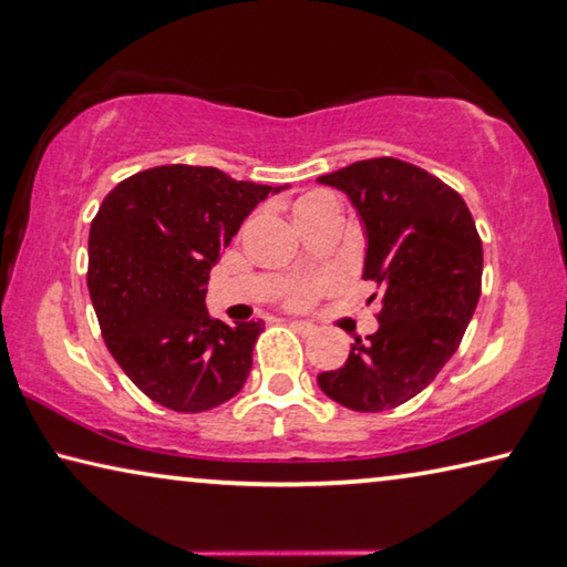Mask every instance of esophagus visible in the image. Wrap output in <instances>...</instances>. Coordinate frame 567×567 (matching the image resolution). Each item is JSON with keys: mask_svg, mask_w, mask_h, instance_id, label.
I'll return each mask as SVG.
<instances>
[{"mask_svg": "<svg viewBox=\"0 0 567 567\" xmlns=\"http://www.w3.org/2000/svg\"><path fill=\"white\" fill-rule=\"evenodd\" d=\"M290 326L300 332V336H316L318 332V326H312V322L308 320H292Z\"/></svg>", "mask_w": 567, "mask_h": 567, "instance_id": "obj_1", "label": "esophagus"}]
</instances>
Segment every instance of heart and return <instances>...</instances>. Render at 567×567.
I'll list each match as a JSON object with an SVG mask.
<instances>
[{
  "instance_id": "b5f03b06",
  "label": "heart",
  "mask_w": 567,
  "mask_h": 567,
  "mask_svg": "<svg viewBox=\"0 0 567 567\" xmlns=\"http://www.w3.org/2000/svg\"><path fill=\"white\" fill-rule=\"evenodd\" d=\"M332 204H336V199H332V196L326 194V192L305 194V196H300L298 202L292 204L295 221H302L305 217H308V214L322 209V206H332ZM316 290H318V285H300V287H295V290H292L290 300L292 302H305V300L312 298V292H316Z\"/></svg>"
}]
</instances>
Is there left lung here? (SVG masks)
<instances>
[{
	"instance_id": "obj_1",
	"label": "left lung",
	"mask_w": 567,
	"mask_h": 567,
	"mask_svg": "<svg viewBox=\"0 0 567 567\" xmlns=\"http://www.w3.org/2000/svg\"><path fill=\"white\" fill-rule=\"evenodd\" d=\"M318 182L355 206L368 239L363 280L381 287L379 330L355 338L318 385L350 411L396 409L460 348L482 292V239L462 196L401 158L355 161Z\"/></svg>"
}]
</instances>
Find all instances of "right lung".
<instances>
[{"instance_id": "obj_1", "label": "right lung", "mask_w": 567, "mask_h": 567, "mask_svg": "<svg viewBox=\"0 0 567 567\" xmlns=\"http://www.w3.org/2000/svg\"><path fill=\"white\" fill-rule=\"evenodd\" d=\"M265 186L212 166H156L105 196L90 224L87 290L111 355L151 401L199 413L237 396L262 320L227 326L206 282Z\"/></svg>"}]
</instances>
